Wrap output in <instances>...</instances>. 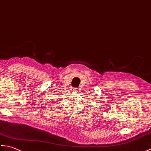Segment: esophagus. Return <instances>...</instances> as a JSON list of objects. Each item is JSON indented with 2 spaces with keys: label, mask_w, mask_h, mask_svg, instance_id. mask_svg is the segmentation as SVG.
Returning a JSON list of instances; mask_svg holds the SVG:
<instances>
[{
  "label": "esophagus",
  "mask_w": 151,
  "mask_h": 151,
  "mask_svg": "<svg viewBox=\"0 0 151 151\" xmlns=\"http://www.w3.org/2000/svg\"><path fill=\"white\" fill-rule=\"evenodd\" d=\"M73 91H75V92H77V91H78V88H73Z\"/></svg>",
  "instance_id": "esophagus-1"
}]
</instances>
